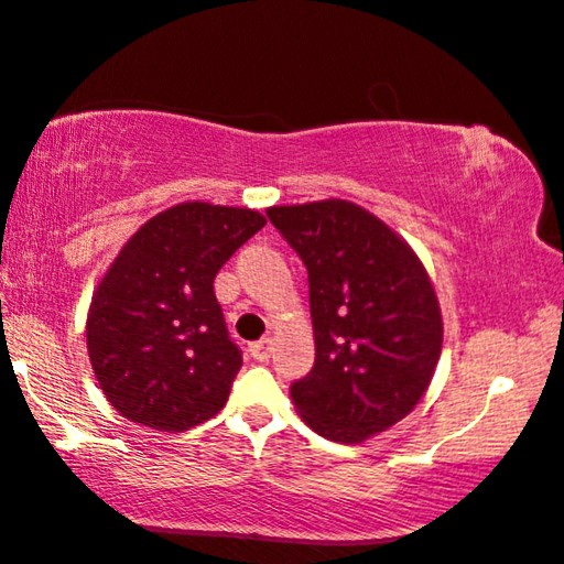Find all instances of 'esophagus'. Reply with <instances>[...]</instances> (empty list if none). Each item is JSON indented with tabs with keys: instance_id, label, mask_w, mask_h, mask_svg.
<instances>
[{
	"instance_id": "1",
	"label": "esophagus",
	"mask_w": 564,
	"mask_h": 564,
	"mask_svg": "<svg viewBox=\"0 0 564 564\" xmlns=\"http://www.w3.org/2000/svg\"><path fill=\"white\" fill-rule=\"evenodd\" d=\"M250 354H252V359H257V361H270V357H272V339L267 337V339H260V341L250 344Z\"/></svg>"
}]
</instances>
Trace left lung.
<instances>
[{"mask_svg":"<svg viewBox=\"0 0 564 564\" xmlns=\"http://www.w3.org/2000/svg\"><path fill=\"white\" fill-rule=\"evenodd\" d=\"M310 272L314 367L292 383L312 431L361 443L416 409L436 371L443 319L411 245L361 205L329 197L267 207Z\"/></svg>","mask_w":564,"mask_h":564,"instance_id":"left-lung-1","label":"left lung"}]
</instances>
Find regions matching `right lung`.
<instances>
[{
  "mask_svg": "<svg viewBox=\"0 0 564 564\" xmlns=\"http://www.w3.org/2000/svg\"><path fill=\"white\" fill-rule=\"evenodd\" d=\"M264 223L250 207L177 203L121 247L86 317L88 359L121 416L181 433L225 406L242 354L213 282Z\"/></svg>",
  "mask_w": 564,
  "mask_h": 564,
  "instance_id": "add662e5",
  "label": "right lung"
}]
</instances>
